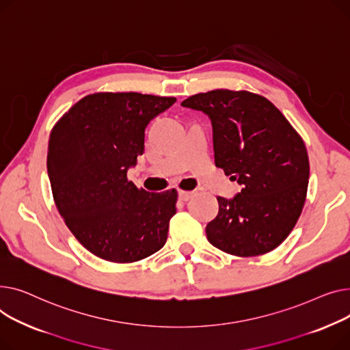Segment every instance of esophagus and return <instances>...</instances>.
I'll use <instances>...</instances> for the list:
<instances>
[{
  "label": "esophagus",
  "instance_id": "obj_1",
  "mask_svg": "<svg viewBox=\"0 0 350 350\" xmlns=\"http://www.w3.org/2000/svg\"><path fill=\"white\" fill-rule=\"evenodd\" d=\"M179 199L180 200H183V202H187V200H189L192 196H193V192H189V191H179Z\"/></svg>",
  "mask_w": 350,
  "mask_h": 350
}]
</instances>
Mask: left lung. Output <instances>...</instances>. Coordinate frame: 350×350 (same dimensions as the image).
Segmentation results:
<instances>
[{
    "mask_svg": "<svg viewBox=\"0 0 350 350\" xmlns=\"http://www.w3.org/2000/svg\"><path fill=\"white\" fill-rule=\"evenodd\" d=\"M180 105L209 116L216 167L241 185L233 199L217 196L209 243L239 257L274 250L294 229L306 198L310 161L301 135L270 100L245 90L217 89Z\"/></svg>",
    "mask_w": 350,
    "mask_h": 350,
    "instance_id": "obj_1",
    "label": "left lung"
}]
</instances>
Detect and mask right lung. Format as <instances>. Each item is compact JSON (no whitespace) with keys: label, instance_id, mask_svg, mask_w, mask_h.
Here are the masks:
<instances>
[{"label":"right lung","instance_id":"add662e5","mask_svg":"<svg viewBox=\"0 0 350 350\" xmlns=\"http://www.w3.org/2000/svg\"><path fill=\"white\" fill-rule=\"evenodd\" d=\"M175 97L93 93L51 131L48 175L60 216L77 241L111 262H134L159 249L176 213L178 193L138 189L129 168L144 152L148 122Z\"/></svg>","mask_w":350,"mask_h":350}]
</instances>
